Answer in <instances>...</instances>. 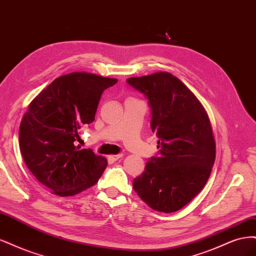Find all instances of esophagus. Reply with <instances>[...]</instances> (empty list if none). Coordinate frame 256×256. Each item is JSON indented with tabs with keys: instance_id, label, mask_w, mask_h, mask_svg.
Returning a JSON list of instances; mask_svg holds the SVG:
<instances>
[{
	"instance_id": "esophagus-1",
	"label": "esophagus",
	"mask_w": 256,
	"mask_h": 256,
	"mask_svg": "<svg viewBox=\"0 0 256 256\" xmlns=\"http://www.w3.org/2000/svg\"><path fill=\"white\" fill-rule=\"evenodd\" d=\"M122 154H118V155H112V156H110V160H112V162H116V160H118L119 158H122Z\"/></svg>"
}]
</instances>
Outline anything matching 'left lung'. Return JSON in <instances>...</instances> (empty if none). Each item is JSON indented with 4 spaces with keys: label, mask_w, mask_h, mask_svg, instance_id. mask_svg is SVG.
Wrapping results in <instances>:
<instances>
[{
    "label": "left lung",
    "mask_w": 256,
    "mask_h": 256,
    "mask_svg": "<svg viewBox=\"0 0 256 256\" xmlns=\"http://www.w3.org/2000/svg\"><path fill=\"white\" fill-rule=\"evenodd\" d=\"M151 110V128L158 155L148 160L134 190L154 210L173 212L199 194L216 158L215 139L203 106L178 78L168 72L130 78Z\"/></svg>",
    "instance_id": "left-lung-1"
}]
</instances>
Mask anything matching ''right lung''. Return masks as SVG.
Segmentation results:
<instances>
[{
    "label": "right lung",
    "instance_id": "1",
    "mask_svg": "<svg viewBox=\"0 0 256 256\" xmlns=\"http://www.w3.org/2000/svg\"><path fill=\"white\" fill-rule=\"evenodd\" d=\"M117 82L72 72L54 80L30 104L20 124V151L32 176L53 194H80L103 174L107 160L74 142L80 130L94 121L104 90Z\"/></svg>",
    "mask_w": 256,
    "mask_h": 256
}]
</instances>
